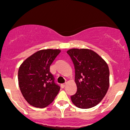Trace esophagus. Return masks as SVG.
Instances as JSON below:
<instances>
[{
    "mask_svg": "<svg viewBox=\"0 0 130 130\" xmlns=\"http://www.w3.org/2000/svg\"><path fill=\"white\" fill-rule=\"evenodd\" d=\"M65 85H66V84H61V87H62V88H64L65 87Z\"/></svg>",
    "mask_w": 130,
    "mask_h": 130,
    "instance_id": "esophagus-1",
    "label": "esophagus"
}]
</instances>
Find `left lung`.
I'll return each mask as SVG.
<instances>
[{"instance_id": "1", "label": "left lung", "mask_w": 130, "mask_h": 130, "mask_svg": "<svg viewBox=\"0 0 130 130\" xmlns=\"http://www.w3.org/2000/svg\"><path fill=\"white\" fill-rule=\"evenodd\" d=\"M75 69L77 91L71 96L76 107L89 109L101 102L109 86V70L107 63L97 53L87 48L67 51Z\"/></svg>"}]
</instances>
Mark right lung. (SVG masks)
<instances>
[{"instance_id":"right-lung-1","label":"right lung","mask_w":130,"mask_h":130,"mask_svg":"<svg viewBox=\"0 0 130 130\" xmlns=\"http://www.w3.org/2000/svg\"><path fill=\"white\" fill-rule=\"evenodd\" d=\"M59 49L37 51L26 59L18 71L19 88L29 104L43 108L51 104L60 87L54 82L50 66L60 53Z\"/></svg>"}]
</instances>
